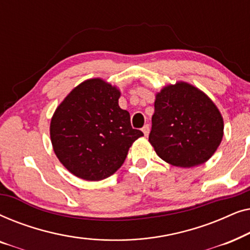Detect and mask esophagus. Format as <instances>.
<instances>
[{"label": "esophagus", "instance_id": "obj_1", "mask_svg": "<svg viewBox=\"0 0 250 250\" xmlns=\"http://www.w3.org/2000/svg\"><path fill=\"white\" fill-rule=\"evenodd\" d=\"M142 132H143V134H145V136H148V135H149L150 127H149L148 124H146L145 126H143V127H142Z\"/></svg>", "mask_w": 250, "mask_h": 250}]
</instances>
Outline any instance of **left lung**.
Instances as JSON below:
<instances>
[{
  "instance_id": "left-lung-1",
  "label": "left lung",
  "mask_w": 250,
  "mask_h": 250,
  "mask_svg": "<svg viewBox=\"0 0 250 250\" xmlns=\"http://www.w3.org/2000/svg\"><path fill=\"white\" fill-rule=\"evenodd\" d=\"M224 122L211 99L187 82L156 93L149 142L164 162L190 168L206 163L221 145Z\"/></svg>"
}]
</instances>
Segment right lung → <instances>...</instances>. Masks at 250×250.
Instances as JSON below:
<instances>
[{"label":"right lung","mask_w":250,"mask_h":250,"mask_svg":"<svg viewBox=\"0 0 250 250\" xmlns=\"http://www.w3.org/2000/svg\"><path fill=\"white\" fill-rule=\"evenodd\" d=\"M119 97L117 86L90 78L57 107L50 124L51 143L73 175L86 181L107 179L121 168L133 142L143 135L132 128Z\"/></svg>","instance_id":"obj_1"}]
</instances>
